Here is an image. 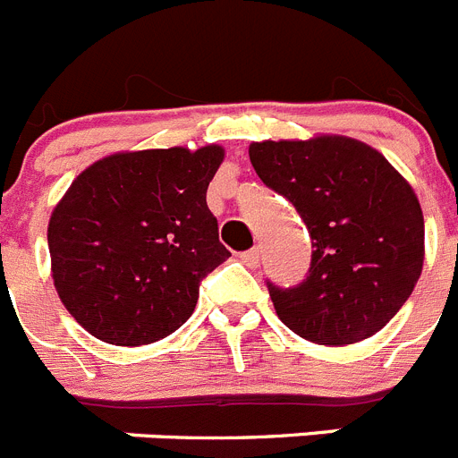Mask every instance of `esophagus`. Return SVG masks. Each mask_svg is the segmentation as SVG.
<instances>
[{"label": "esophagus", "mask_w": 458, "mask_h": 458, "mask_svg": "<svg viewBox=\"0 0 458 458\" xmlns=\"http://www.w3.org/2000/svg\"><path fill=\"white\" fill-rule=\"evenodd\" d=\"M259 259H261V250L259 248H252V250H248V252L241 254V261L245 266H250V268H257Z\"/></svg>", "instance_id": "obj_1"}]
</instances>
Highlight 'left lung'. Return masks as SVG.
Here are the masks:
<instances>
[{
    "instance_id": "8db88e82",
    "label": "left lung",
    "mask_w": 458,
    "mask_h": 458,
    "mask_svg": "<svg viewBox=\"0 0 458 458\" xmlns=\"http://www.w3.org/2000/svg\"><path fill=\"white\" fill-rule=\"evenodd\" d=\"M250 160L301 213L314 248L302 284L268 282L279 321L323 346L378 333L422 275L424 217L411 183L376 148L344 135L254 141Z\"/></svg>"
}]
</instances>
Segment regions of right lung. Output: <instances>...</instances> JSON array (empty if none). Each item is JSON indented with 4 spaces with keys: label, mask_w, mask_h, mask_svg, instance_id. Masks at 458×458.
Masks as SVG:
<instances>
[{
    "label": "right lung",
    "mask_w": 458,
    "mask_h": 458,
    "mask_svg": "<svg viewBox=\"0 0 458 458\" xmlns=\"http://www.w3.org/2000/svg\"><path fill=\"white\" fill-rule=\"evenodd\" d=\"M222 160L217 144L112 153L72 181L47 248L56 293L87 333L141 346L188 321L201 279L232 257L206 206Z\"/></svg>",
    "instance_id": "1"
}]
</instances>
